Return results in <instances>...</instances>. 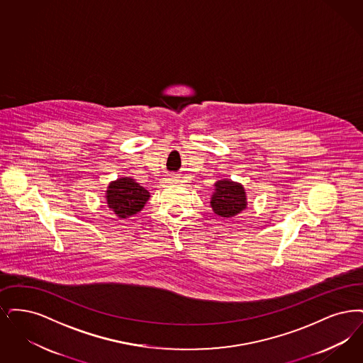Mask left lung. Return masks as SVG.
<instances>
[{"mask_svg": "<svg viewBox=\"0 0 363 363\" xmlns=\"http://www.w3.org/2000/svg\"><path fill=\"white\" fill-rule=\"evenodd\" d=\"M214 187L210 205L217 216L233 218L247 208V194L240 183L223 179L217 182Z\"/></svg>", "mask_w": 363, "mask_h": 363, "instance_id": "left-lung-1", "label": "left lung"}]
</instances>
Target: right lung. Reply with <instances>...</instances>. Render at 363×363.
<instances>
[{
	"label": "right lung",
	"mask_w": 363,
	"mask_h": 363,
	"mask_svg": "<svg viewBox=\"0 0 363 363\" xmlns=\"http://www.w3.org/2000/svg\"><path fill=\"white\" fill-rule=\"evenodd\" d=\"M107 205L119 218H128L149 201L150 194L130 177H121L110 183L107 189Z\"/></svg>",
	"instance_id": "right-lung-1"
}]
</instances>
